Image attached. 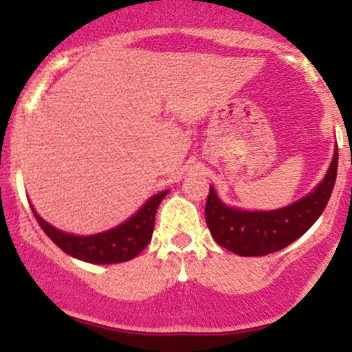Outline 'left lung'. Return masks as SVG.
Returning <instances> with one entry per match:
<instances>
[{
	"instance_id": "8db88e82",
	"label": "left lung",
	"mask_w": 352,
	"mask_h": 352,
	"mask_svg": "<svg viewBox=\"0 0 352 352\" xmlns=\"http://www.w3.org/2000/svg\"><path fill=\"white\" fill-rule=\"evenodd\" d=\"M338 175V147L324 180L309 195L272 212H241L223 205L210 187L205 220L215 241L241 256H263L292 245L321 217Z\"/></svg>"
}]
</instances>
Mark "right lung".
<instances>
[{"instance_id": "1", "label": "right lung", "mask_w": 352, "mask_h": 352, "mask_svg": "<svg viewBox=\"0 0 352 352\" xmlns=\"http://www.w3.org/2000/svg\"><path fill=\"white\" fill-rule=\"evenodd\" d=\"M167 193L168 190H165L162 193L153 195L125 223L91 236H76L60 232V230L51 227L47 221H44L34 212L33 207H31V210H33L39 227L64 253L71 254L78 260L87 261V263H122V261L135 258L148 245L153 233V223H155V212Z\"/></svg>"}]
</instances>
